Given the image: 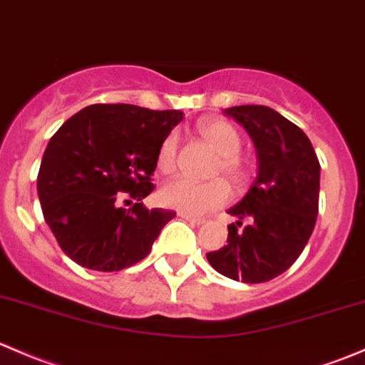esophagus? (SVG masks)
<instances>
[{
    "label": "esophagus",
    "instance_id": "esophagus-1",
    "mask_svg": "<svg viewBox=\"0 0 365 365\" xmlns=\"http://www.w3.org/2000/svg\"><path fill=\"white\" fill-rule=\"evenodd\" d=\"M180 217L182 218H185L187 222H190V224H194V225H202V224H206V218L205 217H194V215H185V213H180Z\"/></svg>",
    "mask_w": 365,
    "mask_h": 365
}]
</instances>
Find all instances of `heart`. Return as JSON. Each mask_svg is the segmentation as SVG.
Listing matches in <instances>:
<instances>
[{
	"label": "heart",
	"instance_id": "b5f03b06",
	"mask_svg": "<svg viewBox=\"0 0 365 365\" xmlns=\"http://www.w3.org/2000/svg\"><path fill=\"white\" fill-rule=\"evenodd\" d=\"M199 133L218 152L215 173H224L232 183L241 185L247 180V164L241 150V136L237 129L220 118H208L199 122ZM178 134L170 133L157 150L155 166L163 175H171L178 164ZM231 199V187L217 178L212 182L197 183L187 178H176L160 190V202L168 208L185 215H202L227 205Z\"/></svg>",
	"mask_w": 365,
	"mask_h": 365
}]
</instances>
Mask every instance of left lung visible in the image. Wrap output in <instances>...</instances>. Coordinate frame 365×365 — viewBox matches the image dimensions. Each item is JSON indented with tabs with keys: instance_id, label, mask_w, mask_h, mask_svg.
Here are the masks:
<instances>
[{
	"instance_id": "8db88e82",
	"label": "left lung",
	"mask_w": 365,
	"mask_h": 365,
	"mask_svg": "<svg viewBox=\"0 0 365 365\" xmlns=\"http://www.w3.org/2000/svg\"><path fill=\"white\" fill-rule=\"evenodd\" d=\"M224 112L252 136L259 173L248 194L229 210L237 222L227 225V245L206 253V259L236 282H269L292 266L312 236L320 163L304 131L269 106L243 105Z\"/></svg>"
}]
</instances>
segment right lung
I'll use <instances>...</instances> for the list:
<instances>
[{"label":"right lung","mask_w":365,"mask_h":365,"mask_svg":"<svg viewBox=\"0 0 365 365\" xmlns=\"http://www.w3.org/2000/svg\"><path fill=\"white\" fill-rule=\"evenodd\" d=\"M178 110L91 105L68 118L45 148L38 197L61 250L87 269L112 273L140 262L175 212L147 210L164 138ZM133 198L129 210L122 202Z\"/></svg>","instance_id":"right-lung-1"}]
</instances>
